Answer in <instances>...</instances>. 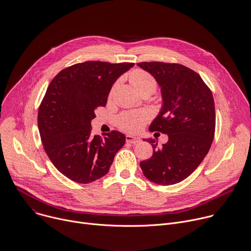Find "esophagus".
<instances>
[{
	"label": "esophagus",
	"mask_w": 251,
	"mask_h": 251,
	"mask_svg": "<svg viewBox=\"0 0 251 251\" xmlns=\"http://www.w3.org/2000/svg\"><path fill=\"white\" fill-rule=\"evenodd\" d=\"M126 141L128 143H133V144H136V143H139L141 140L139 137H136V136H131V135H127L126 136Z\"/></svg>",
	"instance_id": "1"
}]
</instances>
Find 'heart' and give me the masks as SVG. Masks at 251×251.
<instances>
[{"instance_id": "1", "label": "heart", "mask_w": 251, "mask_h": 251, "mask_svg": "<svg viewBox=\"0 0 251 251\" xmlns=\"http://www.w3.org/2000/svg\"><path fill=\"white\" fill-rule=\"evenodd\" d=\"M119 80L114 83L110 89L109 98L113 97L114 93L119 85ZM130 82L140 94L154 93L157 88L156 79L148 72L142 69H136L130 74ZM149 119L148 113L145 111H131L124 112L117 118V126L129 133H136L140 131Z\"/></svg>"}]
</instances>
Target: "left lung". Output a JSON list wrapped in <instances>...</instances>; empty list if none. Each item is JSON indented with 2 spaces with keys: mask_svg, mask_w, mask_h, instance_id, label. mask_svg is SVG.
<instances>
[{
  "mask_svg": "<svg viewBox=\"0 0 251 251\" xmlns=\"http://www.w3.org/2000/svg\"><path fill=\"white\" fill-rule=\"evenodd\" d=\"M161 87L163 107L149 127L168 135L158 147L147 141L153 155L140 162L147 179L158 185H172L187 178L208 153L215 133V107L210 88L198 73L177 63L140 62Z\"/></svg>",
  "mask_w": 251,
  "mask_h": 251,
  "instance_id": "left-lung-1",
  "label": "left lung"
}]
</instances>
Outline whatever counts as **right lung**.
Returning <instances> with one entry per match:
<instances>
[{"label":"right lung","instance_id":"add662e5","mask_svg":"<svg viewBox=\"0 0 251 251\" xmlns=\"http://www.w3.org/2000/svg\"><path fill=\"white\" fill-rule=\"evenodd\" d=\"M134 63L87 61L67 67L51 81L38 112L43 146L54 166L77 183L106 175L125 135L112 130L101 138L92 134L95 110L105 107L116 79Z\"/></svg>","mask_w":251,"mask_h":251}]
</instances>
